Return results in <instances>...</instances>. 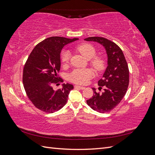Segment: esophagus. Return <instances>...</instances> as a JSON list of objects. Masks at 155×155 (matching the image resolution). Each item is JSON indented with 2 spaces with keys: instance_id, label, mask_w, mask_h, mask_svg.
<instances>
[{
  "instance_id": "obj_1",
  "label": "esophagus",
  "mask_w": 155,
  "mask_h": 155,
  "mask_svg": "<svg viewBox=\"0 0 155 155\" xmlns=\"http://www.w3.org/2000/svg\"><path fill=\"white\" fill-rule=\"evenodd\" d=\"M75 88H79V89H81V90H83V89H85V87H82V86H79V85H75L74 86Z\"/></svg>"
}]
</instances>
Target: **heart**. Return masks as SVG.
Listing matches in <instances>:
<instances>
[{
  "instance_id": "1",
  "label": "heart",
  "mask_w": 155,
  "mask_h": 155,
  "mask_svg": "<svg viewBox=\"0 0 155 155\" xmlns=\"http://www.w3.org/2000/svg\"><path fill=\"white\" fill-rule=\"evenodd\" d=\"M76 49L87 59H91L94 58L96 54V51L94 47L89 44H83L79 45ZM70 55H71V54H70L69 50H64L61 54L62 62L64 63H67L70 59ZM91 64L94 68L97 70H100L104 68V61L100 58H94L92 61ZM93 76L94 72L91 69H76L70 74L69 79L75 83L85 85Z\"/></svg>"
}]
</instances>
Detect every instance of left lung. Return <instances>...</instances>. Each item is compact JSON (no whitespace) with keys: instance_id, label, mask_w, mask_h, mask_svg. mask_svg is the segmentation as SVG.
Returning <instances> with one entry per match:
<instances>
[{"instance_id":"obj_1","label":"left lung","mask_w":155,"mask_h":155,"mask_svg":"<svg viewBox=\"0 0 155 155\" xmlns=\"http://www.w3.org/2000/svg\"><path fill=\"white\" fill-rule=\"evenodd\" d=\"M85 41L100 44L107 55V67L102 79L98 81L99 89L104 87V91L97 93L95 88H92L94 94L87 100L93 110L105 113L118 105L125 95L129 82L128 65L122 50L113 42L100 37H88Z\"/></svg>"}]
</instances>
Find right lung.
<instances>
[{
	"mask_svg": "<svg viewBox=\"0 0 155 155\" xmlns=\"http://www.w3.org/2000/svg\"><path fill=\"white\" fill-rule=\"evenodd\" d=\"M78 39L48 37L37 45L30 54L23 70L22 81L28 97L39 110L53 113L66 104L74 86L63 83L62 88L54 91L52 85L63 81L58 75L61 51L65 45Z\"/></svg>",
	"mask_w": 155,
	"mask_h": 155,
	"instance_id": "add662e5",
	"label": "right lung"
}]
</instances>
